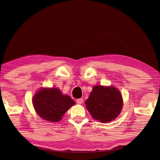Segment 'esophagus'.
<instances>
[{"mask_svg":"<svg viewBox=\"0 0 160 160\" xmlns=\"http://www.w3.org/2000/svg\"><path fill=\"white\" fill-rule=\"evenodd\" d=\"M76 102L78 104H81L83 102V99H82V98H80V99H78V100H76Z\"/></svg>","mask_w":160,"mask_h":160,"instance_id":"1","label":"esophagus"}]
</instances>
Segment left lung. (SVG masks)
I'll use <instances>...</instances> for the list:
<instances>
[{
	"label": "left lung",
	"instance_id": "8db88e82",
	"mask_svg": "<svg viewBox=\"0 0 160 160\" xmlns=\"http://www.w3.org/2000/svg\"><path fill=\"white\" fill-rule=\"evenodd\" d=\"M85 104L93 118L106 123L120 114L122 108V95L113 87L98 85L93 88Z\"/></svg>",
	"mask_w": 160,
	"mask_h": 160
}]
</instances>
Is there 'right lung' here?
<instances>
[{
    "mask_svg": "<svg viewBox=\"0 0 160 160\" xmlns=\"http://www.w3.org/2000/svg\"><path fill=\"white\" fill-rule=\"evenodd\" d=\"M33 104L40 118L47 121L56 122L75 104L69 96H63L61 91L56 89H42L33 98Z\"/></svg>",
    "mask_w": 160,
    "mask_h": 160,
    "instance_id": "obj_1",
    "label": "right lung"
}]
</instances>
